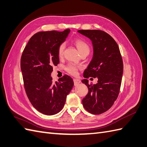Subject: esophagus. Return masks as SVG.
<instances>
[{
	"label": "esophagus",
	"mask_w": 147,
	"mask_h": 147,
	"mask_svg": "<svg viewBox=\"0 0 147 147\" xmlns=\"http://www.w3.org/2000/svg\"><path fill=\"white\" fill-rule=\"evenodd\" d=\"M74 85H75V86H77V85H79V84H80V82H80V80H79V79H74Z\"/></svg>",
	"instance_id": "esophagus-1"
}]
</instances>
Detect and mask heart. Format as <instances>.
I'll return each mask as SVG.
<instances>
[{
  "label": "heart",
  "mask_w": 147,
  "mask_h": 147,
  "mask_svg": "<svg viewBox=\"0 0 147 147\" xmlns=\"http://www.w3.org/2000/svg\"><path fill=\"white\" fill-rule=\"evenodd\" d=\"M74 44L76 45V46L77 47V48L78 51H79V52L80 55H82V54H84V53L89 54L90 49H89V47L88 45L87 44V43H86L84 41L80 39H77L75 41ZM64 50H65V44H61L60 46H59L58 51V56L59 58H61V57H62L63 55ZM78 69H79V68H78L77 66L74 65L73 64H69L67 66V68H66V70L67 71V72L69 73L71 75H73V76H76V75H77Z\"/></svg>",
  "instance_id": "heart-1"
}]
</instances>
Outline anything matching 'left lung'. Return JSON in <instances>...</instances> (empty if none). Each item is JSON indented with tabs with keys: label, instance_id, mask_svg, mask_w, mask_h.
Returning a JSON list of instances; mask_svg holds the SVG:
<instances>
[{
	"label": "left lung",
	"instance_id": "8db88e82",
	"mask_svg": "<svg viewBox=\"0 0 147 147\" xmlns=\"http://www.w3.org/2000/svg\"><path fill=\"white\" fill-rule=\"evenodd\" d=\"M77 32L89 38L93 47V56L84 77L98 79L96 84H89L88 79L82 80L89 91L82 104L89 113L101 114L110 109L118 97L123 74L122 56L117 44L107 33L99 30Z\"/></svg>",
	"mask_w": 147,
	"mask_h": 147
}]
</instances>
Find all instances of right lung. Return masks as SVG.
<instances>
[{
  "instance_id": "right-lung-1",
  "label": "right lung",
  "mask_w": 147,
  "mask_h": 147,
  "mask_svg": "<svg viewBox=\"0 0 147 147\" xmlns=\"http://www.w3.org/2000/svg\"><path fill=\"white\" fill-rule=\"evenodd\" d=\"M70 32H40L33 35L23 50L21 70L25 91L32 105L47 115L59 112L67 96L74 86L71 78L65 75L54 83L51 75L53 65L59 63L58 51Z\"/></svg>"
}]
</instances>
